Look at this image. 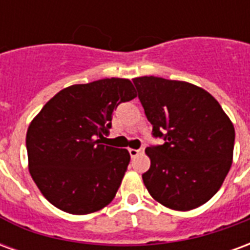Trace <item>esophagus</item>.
<instances>
[{
  "label": "esophagus",
  "mask_w": 250,
  "mask_h": 250,
  "mask_svg": "<svg viewBox=\"0 0 250 250\" xmlns=\"http://www.w3.org/2000/svg\"><path fill=\"white\" fill-rule=\"evenodd\" d=\"M128 152H130L131 158H135L138 157L139 154H143V152H145V148H138V150H135V148H128Z\"/></svg>",
  "instance_id": "1"
}]
</instances>
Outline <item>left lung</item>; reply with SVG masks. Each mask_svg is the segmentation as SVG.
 <instances>
[{
	"label": "left lung",
	"instance_id": "8db88e82",
	"mask_svg": "<svg viewBox=\"0 0 250 250\" xmlns=\"http://www.w3.org/2000/svg\"><path fill=\"white\" fill-rule=\"evenodd\" d=\"M161 146L147 147L151 166L142 175L152 198L188 211L206 204L224 184L233 161L234 127L204 88L163 77L132 79Z\"/></svg>",
	"mask_w": 250,
	"mask_h": 250
}]
</instances>
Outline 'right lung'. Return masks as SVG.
Masks as SVG:
<instances>
[{"label":"right lung","instance_id":"obj_1","mask_svg":"<svg viewBox=\"0 0 250 250\" xmlns=\"http://www.w3.org/2000/svg\"><path fill=\"white\" fill-rule=\"evenodd\" d=\"M136 98L128 79H102L57 92L26 132L29 173L41 194L69 214H89L114 199L130 163L125 148L104 146L112 114Z\"/></svg>","mask_w":250,"mask_h":250}]
</instances>
